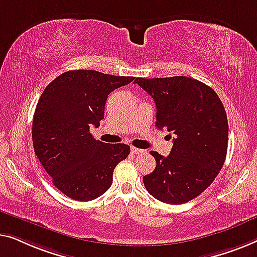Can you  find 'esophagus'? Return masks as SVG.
Here are the masks:
<instances>
[{
  "label": "esophagus",
  "mask_w": 257,
  "mask_h": 257,
  "mask_svg": "<svg viewBox=\"0 0 257 257\" xmlns=\"http://www.w3.org/2000/svg\"><path fill=\"white\" fill-rule=\"evenodd\" d=\"M132 153L133 154H135V155H139V154H142V153H144V150H142V149H139V148H135V147H132Z\"/></svg>",
  "instance_id": "34e87169"
}]
</instances>
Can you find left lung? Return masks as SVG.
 Masks as SVG:
<instances>
[{"mask_svg": "<svg viewBox=\"0 0 257 257\" xmlns=\"http://www.w3.org/2000/svg\"><path fill=\"white\" fill-rule=\"evenodd\" d=\"M156 103V127L175 134L168 157L151 151L156 168L143 177L157 200L184 204L199 196L218 176L228 146V121L213 89L189 77L136 78ZM171 136V135H169Z\"/></svg>", "mask_w": 257, "mask_h": 257, "instance_id": "left-lung-1", "label": "left lung"}]
</instances>
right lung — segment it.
I'll return each instance as SVG.
<instances>
[{"label":"right lung","instance_id":"1","mask_svg":"<svg viewBox=\"0 0 257 257\" xmlns=\"http://www.w3.org/2000/svg\"><path fill=\"white\" fill-rule=\"evenodd\" d=\"M133 80L93 70L67 71L39 97L32 121L35 154L53 185L71 199L102 196L115 166L128 157L129 146L96 141L89 127L100 125L109 93Z\"/></svg>","mask_w":257,"mask_h":257}]
</instances>
